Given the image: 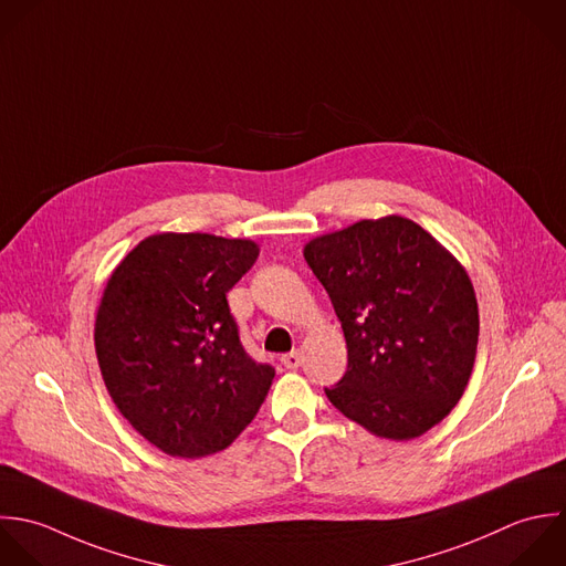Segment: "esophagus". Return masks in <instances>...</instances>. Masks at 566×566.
<instances>
[{
    "mask_svg": "<svg viewBox=\"0 0 566 566\" xmlns=\"http://www.w3.org/2000/svg\"><path fill=\"white\" fill-rule=\"evenodd\" d=\"M282 364H284V368H289V370H295V368H300L302 366V355L297 353V350H293V353H286V355H282V359H280Z\"/></svg>",
    "mask_w": 566,
    "mask_h": 566,
    "instance_id": "obj_1",
    "label": "esophagus"
}]
</instances>
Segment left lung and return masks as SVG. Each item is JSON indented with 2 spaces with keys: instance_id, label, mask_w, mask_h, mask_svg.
Instances as JSON below:
<instances>
[{
  "instance_id": "left-lung-1",
  "label": "left lung",
  "mask_w": 566,
  "mask_h": 566,
  "mask_svg": "<svg viewBox=\"0 0 566 566\" xmlns=\"http://www.w3.org/2000/svg\"><path fill=\"white\" fill-rule=\"evenodd\" d=\"M348 346L331 403L370 434L410 441L463 397L479 344V304L465 266L403 216L359 220L306 242Z\"/></svg>"
}]
</instances>
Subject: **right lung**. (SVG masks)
<instances>
[{
    "label": "right lung",
    "mask_w": 566,
    "mask_h": 566,
    "mask_svg": "<svg viewBox=\"0 0 566 566\" xmlns=\"http://www.w3.org/2000/svg\"><path fill=\"white\" fill-rule=\"evenodd\" d=\"M253 240L156 233L112 271L94 322L105 388L160 452L200 459L253 421L275 370L253 361L227 293L253 266Z\"/></svg>",
    "instance_id": "obj_1"
}]
</instances>
